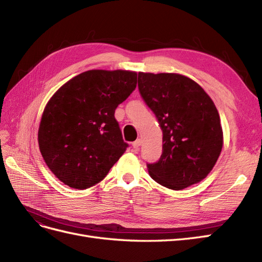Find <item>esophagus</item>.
<instances>
[{
  "mask_svg": "<svg viewBox=\"0 0 262 262\" xmlns=\"http://www.w3.org/2000/svg\"><path fill=\"white\" fill-rule=\"evenodd\" d=\"M141 144H142V140L141 139H138L137 141H134L133 143H132V146L134 147V148H138L139 146H141Z\"/></svg>",
  "mask_w": 262,
  "mask_h": 262,
  "instance_id": "obj_1",
  "label": "esophagus"
}]
</instances>
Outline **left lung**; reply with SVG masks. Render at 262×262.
Wrapping results in <instances>:
<instances>
[{"label":"left lung","instance_id":"8db88e82","mask_svg":"<svg viewBox=\"0 0 262 262\" xmlns=\"http://www.w3.org/2000/svg\"><path fill=\"white\" fill-rule=\"evenodd\" d=\"M138 85L163 130V154L148 164L158 184L181 190L203 180L223 147L217 109L202 87L178 73L139 72Z\"/></svg>","mask_w":262,"mask_h":262}]
</instances>
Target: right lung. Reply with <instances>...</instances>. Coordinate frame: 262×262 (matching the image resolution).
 <instances>
[{
    "instance_id": "obj_1",
    "label": "right lung",
    "mask_w": 262,
    "mask_h": 262,
    "mask_svg": "<svg viewBox=\"0 0 262 262\" xmlns=\"http://www.w3.org/2000/svg\"><path fill=\"white\" fill-rule=\"evenodd\" d=\"M138 73L90 70L63 84L47 102L38 129L43 160L63 184L87 189L104 179L128 144L115 110L137 87Z\"/></svg>"
}]
</instances>
